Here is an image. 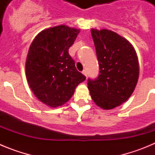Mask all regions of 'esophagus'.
Returning <instances> with one entry per match:
<instances>
[{"mask_svg": "<svg viewBox=\"0 0 155 155\" xmlns=\"http://www.w3.org/2000/svg\"><path fill=\"white\" fill-rule=\"evenodd\" d=\"M82 74H83L84 76H87V71H86V70H84V71H82Z\"/></svg>", "mask_w": 155, "mask_h": 155, "instance_id": "1", "label": "esophagus"}]
</instances>
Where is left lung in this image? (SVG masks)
I'll return each mask as SVG.
<instances>
[{
    "mask_svg": "<svg viewBox=\"0 0 155 155\" xmlns=\"http://www.w3.org/2000/svg\"><path fill=\"white\" fill-rule=\"evenodd\" d=\"M99 65L96 79H88L92 100L103 109L124 103L134 92L139 78V63L134 46L128 40L107 29L91 28Z\"/></svg>",
    "mask_w": 155,
    "mask_h": 155,
    "instance_id": "1",
    "label": "left lung"
}]
</instances>
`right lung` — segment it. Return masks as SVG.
<instances>
[{"mask_svg": "<svg viewBox=\"0 0 155 155\" xmlns=\"http://www.w3.org/2000/svg\"><path fill=\"white\" fill-rule=\"evenodd\" d=\"M79 32L80 29L66 25L46 28L30 46L25 63L27 81L35 97L48 106L64 105L85 80L68 53Z\"/></svg>", "mask_w": 155, "mask_h": 155, "instance_id": "right-lung-1", "label": "right lung"}]
</instances>
